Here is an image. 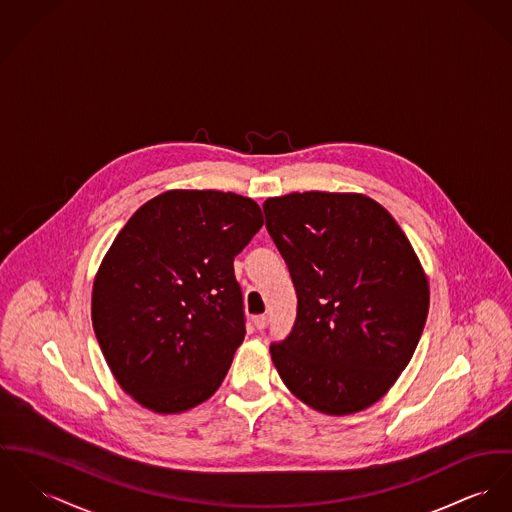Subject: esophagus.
Instances as JSON below:
<instances>
[{
    "instance_id": "1",
    "label": "esophagus",
    "mask_w": 512,
    "mask_h": 512,
    "mask_svg": "<svg viewBox=\"0 0 512 512\" xmlns=\"http://www.w3.org/2000/svg\"><path fill=\"white\" fill-rule=\"evenodd\" d=\"M253 325H255L257 331H263V329L269 325V317H267V315H257V317L253 319Z\"/></svg>"
}]
</instances>
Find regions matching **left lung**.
I'll list each match as a JSON object with an SVG mask.
<instances>
[{"label": "left lung", "mask_w": 512, "mask_h": 512, "mask_svg": "<svg viewBox=\"0 0 512 512\" xmlns=\"http://www.w3.org/2000/svg\"><path fill=\"white\" fill-rule=\"evenodd\" d=\"M298 294L271 345L284 386L319 413L353 415L390 392L429 314V278L392 214L360 193H290L263 204Z\"/></svg>", "instance_id": "1"}]
</instances>
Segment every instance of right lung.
Listing matches in <instances>:
<instances>
[{"label": "right lung", "mask_w": 512, "mask_h": 512, "mask_svg": "<svg viewBox=\"0 0 512 512\" xmlns=\"http://www.w3.org/2000/svg\"><path fill=\"white\" fill-rule=\"evenodd\" d=\"M261 226L251 198L173 189L118 232L93 280L91 321L136 403L175 415L220 388L245 337L234 257Z\"/></svg>", "instance_id": "add662e5"}]
</instances>
